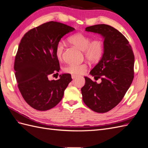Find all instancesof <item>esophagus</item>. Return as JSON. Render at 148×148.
Segmentation results:
<instances>
[{
	"label": "esophagus",
	"mask_w": 148,
	"mask_h": 148,
	"mask_svg": "<svg viewBox=\"0 0 148 148\" xmlns=\"http://www.w3.org/2000/svg\"><path fill=\"white\" fill-rule=\"evenodd\" d=\"M78 77L77 75H71V78L72 79H75V78H76Z\"/></svg>",
	"instance_id": "34e87169"
}]
</instances>
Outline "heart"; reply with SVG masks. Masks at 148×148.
<instances>
[{"label":"heart","mask_w":148,"mask_h":148,"mask_svg":"<svg viewBox=\"0 0 148 148\" xmlns=\"http://www.w3.org/2000/svg\"><path fill=\"white\" fill-rule=\"evenodd\" d=\"M68 41L79 50L83 51L86 59L91 62H99L104 56V44L100 39L91 41V38L83 33H77L70 36ZM64 51L63 42H58L55 48V55L58 60H61ZM86 64H70L64 68L66 73L71 74H83L87 69Z\"/></svg>","instance_id":"obj_1"}]
</instances>
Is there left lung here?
<instances>
[{"instance_id": "obj_1", "label": "left lung", "mask_w": 148, "mask_h": 148, "mask_svg": "<svg viewBox=\"0 0 148 148\" xmlns=\"http://www.w3.org/2000/svg\"><path fill=\"white\" fill-rule=\"evenodd\" d=\"M85 31L102 36L104 53L89 73L102 82L98 84L84 77L85 84L81 89L83 100L92 110L104 113L118 105L130 86L134 78L135 56L127 38L112 26L96 25Z\"/></svg>"}]
</instances>
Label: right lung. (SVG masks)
Here are the masks:
<instances>
[{
	"mask_svg": "<svg viewBox=\"0 0 148 148\" xmlns=\"http://www.w3.org/2000/svg\"><path fill=\"white\" fill-rule=\"evenodd\" d=\"M74 30L59 22L49 21L30 29L22 38L15 59V77L23 99L34 109L45 111L54 107L72 80L69 73L60 75L57 80H49V76L60 70L55 55L57 43Z\"/></svg>",
	"mask_w": 148,
	"mask_h": 148,
	"instance_id": "add662e5",
	"label": "right lung"
}]
</instances>
